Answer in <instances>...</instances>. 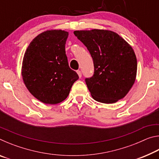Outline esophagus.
I'll list each match as a JSON object with an SVG mask.
<instances>
[{
	"label": "esophagus",
	"instance_id": "esophagus-1",
	"mask_svg": "<svg viewBox=\"0 0 159 159\" xmlns=\"http://www.w3.org/2000/svg\"><path fill=\"white\" fill-rule=\"evenodd\" d=\"M77 74H78V75H79V76L80 78L82 76V73H81V71H80V70H78L77 71Z\"/></svg>",
	"mask_w": 159,
	"mask_h": 159
}]
</instances>
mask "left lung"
<instances>
[{
  "label": "left lung",
  "mask_w": 159,
  "mask_h": 159,
  "mask_svg": "<svg viewBox=\"0 0 159 159\" xmlns=\"http://www.w3.org/2000/svg\"><path fill=\"white\" fill-rule=\"evenodd\" d=\"M93 58L94 74L85 79L95 100L113 104L127 95L137 74V58L133 48L114 31L103 29L75 31Z\"/></svg>",
  "instance_id": "8db88e82"
}]
</instances>
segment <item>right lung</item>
<instances>
[{
	"instance_id": "add662e5",
	"label": "right lung",
	"mask_w": 159,
	"mask_h": 159,
	"mask_svg": "<svg viewBox=\"0 0 159 159\" xmlns=\"http://www.w3.org/2000/svg\"><path fill=\"white\" fill-rule=\"evenodd\" d=\"M69 33L49 30L38 35L24 55L21 76L32 95L45 104H55L68 97L79 79L70 69L65 52Z\"/></svg>"
}]
</instances>
